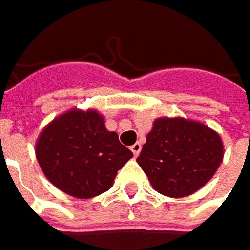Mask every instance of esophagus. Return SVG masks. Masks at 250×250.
<instances>
[{
  "label": "esophagus",
  "instance_id": "1",
  "mask_svg": "<svg viewBox=\"0 0 250 250\" xmlns=\"http://www.w3.org/2000/svg\"><path fill=\"white\" fill-rule=\"evenodd\" d=\"M141 148H143V147H141V144H140V143H135V144H132V146H131V150H132V153H134V156H135V157L140 154Z\"/></svg>",
  "mask_w": 250,
  "mask_h": 250
}]
</instances>
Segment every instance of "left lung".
<instances>
[{
	"instance_id": "8db88e82",
	"label": "left lung",
	"mask_w": 250,
	"mask_h": 250,
	"mask_svg": "<svg viewBox=\"0 0 250 250\" xmlns=\"http://www.w3.org/2000/svg\"><path fill=\"white\" fill-rule=\"evenodd\" d=\"M223 160V143L204 124L182 118L154 121L137 162L153 188L182 198L202 188Z\"/></svg>"
}]
</instances>
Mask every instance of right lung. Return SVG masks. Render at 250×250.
<instances>
[{
    "instance_id": "1",
    "label": "right lung",
    "mask_w": 250,
    "mask_h": 250,
    "mask_svg": "<svg viewBox=\"0 0 250 250\" xmlns=\"http://www.w3.org/2000/svg\"><path fill=\"white\" fill-rule=\"evenodd\" d=\"M132 156L118 134L104 128L103 116L96 110L63 113L42 131L36 144L45 176L75 198L106 192Z\"/></svg>"
}]
</instances>
